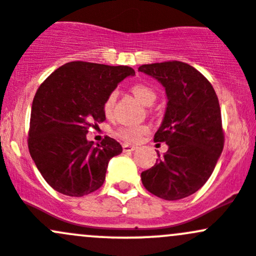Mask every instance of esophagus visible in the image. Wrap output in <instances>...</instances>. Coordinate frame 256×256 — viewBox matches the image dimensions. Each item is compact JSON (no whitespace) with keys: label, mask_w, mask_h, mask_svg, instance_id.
Instances as JSON below:
<instances>
[{"label":"esophagus","mask_w":256,"mask_h":256,"mask_svg":"<svg viewBox=\"0 0 256 256\" xmlns=\"http://www.w3.org/2000/svg\"><path fill=\"white\" fill-rule=\"evenodd\" d=\"M136 146H129V144H124V146H123V152H134V150H136Z\"/></svg>","instance_id":"obj_1"}]
</instances>
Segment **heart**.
<instances>
[{"instance_id":"obj_1","label":"heart","mask_w":256,"mask_h":256,"mask_svg":"<svg viewBox=\"0 0 256 256\" xmlns=\"http://www.w3.org/2000/svg\"><path fill=\"white\" fill-rule=\"evenodd\" d=\"M130 91L134 94V97L139 102H142L144 106H152L158 97L155 90L144 82L134 84L130 88ZM114 101L116 92H112V94H108L106 102H104V112H106V114H110L112 112ZM148 132H149V127L146 124L124 126V127H120L118 129L117 136L124 142H127V143H138V142H140L144 138L146 134H148Z\"/></svg>"}]
</instances>
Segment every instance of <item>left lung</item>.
<instances>
[{
	"label": "left lung",
	"mask_w": 256,
	"mask_h": 256,
	"mask_svg": "<svg viewBox=\"0 0 256 256\" xmlns=\"http://www.w3.org/2000/svg\"><path fill=\"white\" fill-rule=\"evenodd\" d=\"M165 88L166 110L154 142L168 149L142 182L150 194L168 201L185 198L198 191L212 175L224 146L220 102L210 81L182 62L139 66Z\"/></svg>",
	"instance_id": "8db88e82"
}]
</instances>
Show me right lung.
<instances>
[{"label": "right lung", "instance_id": "add662e5", "mask_svg": "<svg viewBox=\"0 0 256 256\" xmlns=\"http://www.w3.org/2000/svg\"><path fill=\"white\" fill-rule=\"evenodd\" d=\"M134 74L122 65L71 62L50 74L36 90L28 148L42 176L55 191L81 197L104 185L108 162L122 152V146L110 136L94 146L86 134L106 120L108 94Z\"/></svg>", "mask_w": 256, "mask_h": 256}]
</instances>
